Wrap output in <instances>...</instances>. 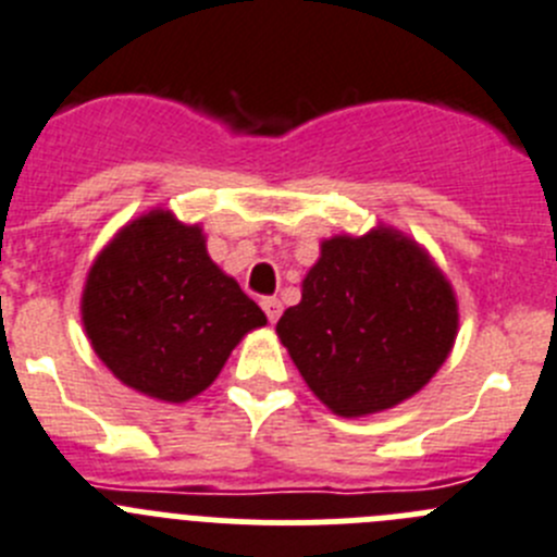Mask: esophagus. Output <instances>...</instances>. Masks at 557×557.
<instances>
[{
    "mask_svg": "<svg viewBox=\"0 0 557 557\" xmlns=\"http://www.w3.org/2000/svg\"><path fill=\"white\" fill-rule=\"evenodd\" d=\"M261 308H263V313H267V319L272 321V324L280 319V313H283V305H280L277 296H263Z\"/></svg>",
    "mask_w": 557,
    "mask_h": 557,
    "instance_id": "34e87169",
    "label": "esophagus"
}]
</instances>
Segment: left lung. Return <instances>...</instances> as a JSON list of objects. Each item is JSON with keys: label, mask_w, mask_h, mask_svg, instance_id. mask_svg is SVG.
Wrapping results in <instances>:
<instances>
[{"label": "left lung", "mask_w": 557, "mask_h": 557, "mask_svg": "<svg viewBox=\"0 0 557 557\" xmlns=\"http://www.w3.org/2000/svg\"><path fill=\"white\" fill-rule=\"evenodd\" d=\"M456 326L454 290L429 255L373 231L321 244L277 335L315 396L360 418L414 396L450 355Z\"/></svg>", "instance_id": "1"}]
</instances>
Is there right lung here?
Returning <instances> with one entry per match:
<instances>
[{"instance_id": "1", "label": "right lung", "mask_w": 557, "mask_h": 557, "mask_svg": "<svg viewBox=\"0 0 557 557\" xmlns=\"http://www.w3.org/2000/svg\"><path fill=\"white\" fill-rule=\"evenodd\" d=\"M82 321L123 384L181 404L214 382L233 346L267 315L208 258L200 227L153 211L96 258Z\"/></svg>"}]
</instances>
